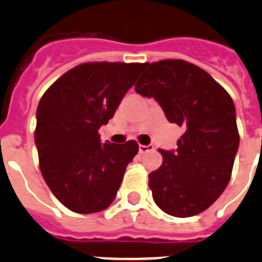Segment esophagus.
<instances>
[{"label":"esophagus","instance_id":"esophagus-1","mask_svg":"<svg viewBox=\"0 0 262 262\" xmlns=\"http://www.w3.org/2000/svg\"><path fill=\"white\" fill-rule=\"evenodd\" d=\"M151 148H152L151 146H142V144H140V146H139V154H144V152H148Z\"/></svg>","mask_w":262,"mask_h":262}]
</instances>
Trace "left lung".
<instances>
[{
  "label": "left lung",
  "instance_id": "left-lung-1",
  "mask_svg": "<svg viewBox=\"0 0 262 262\" xmlns=\"http://www.w3.org/2000/svg\"><path fill=\"white\" fill-rule=\"evenodd\" d=\"M146 67L135 91L154 97L168 122L185 129L177 151L159 150L163 162L148 174L152 198L170 215H196L215 202L232 177L239 144L234 103L191 62L168 58Z\"/></svg>",
  "mask_w": 262,
  "mask_h": 262
}]
</instances>
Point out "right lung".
Segmentation results:
<instances>
[{
	"label": "right lung",
	"instance_id": "1",
	"mask_svg": "<svg viewBox=\"0 0 262 262\" xmlns=\"http://www.w3.org/2000/svg\"><path fill=\"white\" fill-rule=\"evenodd\" d=\"M140 62H84L58 77L41 97L34 142L38 165L53 195L67 209L97 213L115 200L135 140L100 142L99 128L114 118L133 87Z\"/></svg>",
	"mask_w": 262,
	"mask_h": 262
}]
</instances>
